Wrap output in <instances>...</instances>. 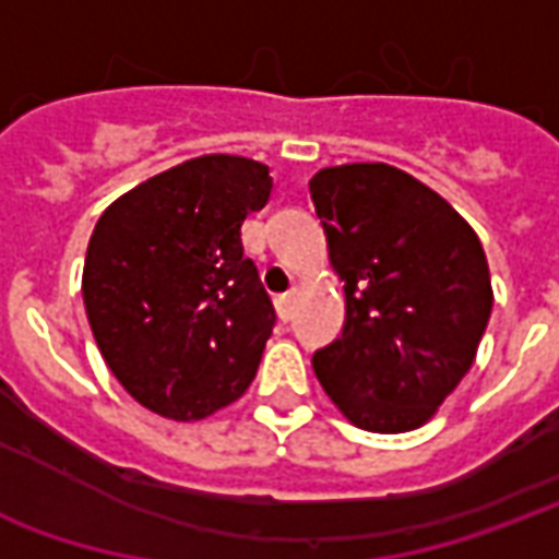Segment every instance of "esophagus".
<instances>
[{
  "instance_id": "34e87169",
  "label": "esophagus",
  "mask_w": 559,
  "mask_h": 559,
  "mask_svg": "<svg viewBox=\"0 0 559 559\" xmlns=\"http://www.w3.org/2000/svg\"><path fill=\"white\" fill-rule=\"evenodd\" d=\"M275 311H278V317L287 323L293 317V293H281V296H275Z\"/></svg>"
}]
</instances>
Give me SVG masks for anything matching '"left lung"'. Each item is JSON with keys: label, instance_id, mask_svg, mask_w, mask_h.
Instances as JSON below:
<instances>
[{"label": "left lung", "instance_id": "left-lung-1", "mask_svg": "<svg viewBox=\"0 0 559 559\" xmlns=\"http://www.w3.org/2000/svg\"><path fill=\"white\" fill-rule=\"evenodd\" d=\"M308 188L347 302L341 338L311 359L317 380L365 431H413L455 392L488 326L479 236L389 164L326 167Z\"/></svg>", "mask_w": 559, "mask_h": 559}]
</instances>
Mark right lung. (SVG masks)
Instances as JSON below:
<instances>
[{"label": "right lung", "mask_w": 559, "mask_h": 559, "mask_svg": "<svg viewBox=\"0 0 559 559\" xmlns=\"http://www.w3.org/2000/svg\"><path fill=\"white\" fill-rule=\"evenodd\" d=\"M266 164L200 155L131 188L92 230L83 305L116 380L164 419L242 399L275 308L245 257L242 221L269 203Z\"/></svg>", "instance_id": "right-lung-1"}]
</instances>
